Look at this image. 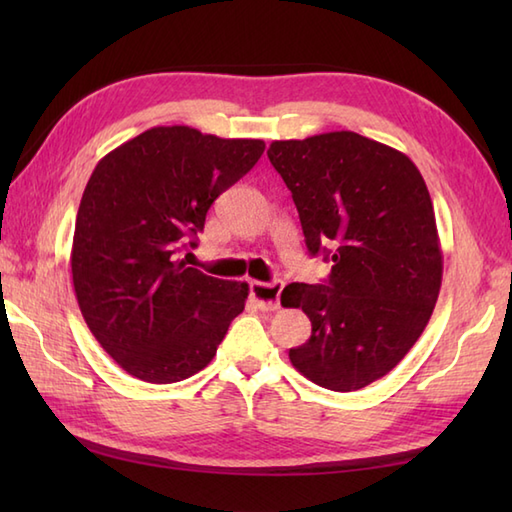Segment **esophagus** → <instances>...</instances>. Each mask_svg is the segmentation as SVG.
Masks as SVG:
<instances>
[{"label":"esophagus","instance_id":"1","mask_svg":"<svg viewBox=\"0 0 512 512\" xmlns=\"http://www.w3.org/2000/svg\"><path fill=\"white\" fill-rule=\"evenodd\" d=\"M284 290V281H250V299L257 303L259 310H279V297Z\"/></svg>","mask_w":512,"mask_h":512}]
</instances>
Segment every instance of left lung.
I'll use <instances>...</instances> for the list:
<instances>
[{
    "instance_id": "8db88e82",
    "label": "left lung",
    "mask_w": 512,
    "mask_h": 512,
    "mask_svg": "<svg viewBox=\"0 0 512 512\" xmlns=\"http://www.w3.org/2000/svg\"><path fill=\"white\" fill-rule=\"evenodd\" d=\"M268 158L299 211L328 284H290L286 308L312 323L290 363L312 383L356 391L394 369L427 328L442 286L436 213L418 167L356 132L275 140Z\"/></svg>"
}]
</instances>
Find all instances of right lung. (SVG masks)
I'll return each mask as SVG.
<instances>
[{"instance_id":"right-lung-1","label":"right lung","mask_w":512,"mask_h":512,"mask_svg":"<svg viewBox=\"0 0 512 512\" xmlns=\"http://www.w3.org/2000/svg\"><path fill=\"white\" fill-rule=\"evenodd\" d=\"M264 140L151 127L99 160L72 239V284L103 350L145 383L167 385L213 361L248 284L180 259L217 195L255 167Z\"/></svg>"}]
</instances>
